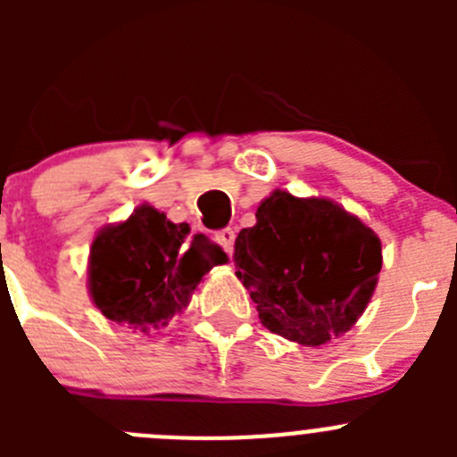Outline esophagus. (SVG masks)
<instances>
[{
	"instance_id": "obj_1",
	"label": "esophagus",
	"mask_w": 457,
	"mask_h": 457,
	"mask_svg": "<svg viewBox=\"0 0 457 457\" xmlns=\"http://www.w3.org/2000/svg\"><path fill=\"white\" fill-rule=\"evenodd\" d=\"M234 241H237V232H234L232 228H223V229H219V232H216V243H219V245L223 247L228 254H232Z\"/></svg>"
}]
</instances>
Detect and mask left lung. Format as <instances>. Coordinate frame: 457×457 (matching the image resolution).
Returning <instances> with one entry per match:
<instances>
[{
    "label": "left lung",
    "mask_w": 457,
    "mask_h": 457,
    "mask_svg": "<svg viewBox=\"0 0 457 457\" xmlns=\"http://www.w3.org/2000/svg\"><path fill=\"white\" fill-rule=\"evenodd\" d=\"M380 250L376 232L336 203L276 190L258 205L254 228L238 232L234 262L262 325L318 347L365 312Z\"/></svg>",
    "instance_id": "obj_1"
}]
</instances>
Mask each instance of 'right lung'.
I'll use <instances>...</instances> for the list:
<instances>
[{"label": "right lung", "instance_id": "1", "mask_svg": "<svg viewBox=\"0 0 457 457\" xmlns=\"http://www.w3.org/2000/svg\"><path fill=\"white\" fill-rule=\"evenodd\" d=\"M225 252L190 225L172 223L150 205L101 229L90 247V294L101 314L150 334L168 327Z\"/></svg>", "mask_w": 457, "mask_h": 457}]
</instances>
